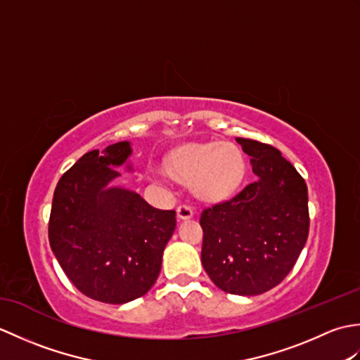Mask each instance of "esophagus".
I'll return each mask as SVG.
<instances>
[{"instance_id":"esophagus-1","label":"esophagus","mask_w":360,"mask_h":360,"mask_svg":"<svg viewBox=\"0 0 360 360\" xmlns=\"http://www.w3.org/2000/svg\"><path fill=\"white\" fill-rule=\"evenodd\" d=\"M176 215H178L179 219H190L193 217V209L187 204H182L179 205L178 210H176Z\"/></svg>"}]
</instances>
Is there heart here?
Segmentation results:
<instances>
[{
  "label": "heart",
  "mask_w": 360,
  "mask_h": 360,
  "mask_svg": "<svg viewBox=\"0 0 360 360\" xmlns=\"http://www.w3.org/2000/svg\"><path fill=\"white\" fill-rule=\"evenodd\" d=\"M165 170L181 182H192L196 196L218 201L240 186L244 160L232 143H190L167 158Z\"/></svg>",
  "instance_id": "heart-1"
}]
</instances>
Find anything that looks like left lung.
<instances>
[{
  "label": "left lung",
  "instance_id": "left-lung-1",
  "mask_svg": "<svg viewBox=\"0 0 360 360\" xmlns=\"http://www.w3.org/2000/svg\"><path fill=\"white\" fill-rule=\"evenodd\" d=\"M257 181L201 213V262L229 294L258 295L292 269L309 232L308 188L292 164L267 143L236 139Z\"/></svg>",
  "mask_w": 360,
  "mask_h": 360
}]
</instances>
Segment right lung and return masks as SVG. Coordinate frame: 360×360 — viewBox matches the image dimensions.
<instances>
[{
  "mask_svg": "<svg viewBox=\"0 0 360 360\" xmlns=\"http://www.w3.org/2000/svg\"><path fill=\"white\" fill-rule=\"evenodd\" d=\"M131 142L83 155L53 192L49 244L80 292L112 304L147 294L158 280L176 227L174 210H159L114 186L119 168L133 172Z\"/></svg>",
  "mask_w": 360,
  "mask_h": 360,
  "instance_id": "add662e5",
  "label": "right lung"
}]
</instances>
